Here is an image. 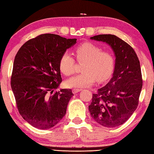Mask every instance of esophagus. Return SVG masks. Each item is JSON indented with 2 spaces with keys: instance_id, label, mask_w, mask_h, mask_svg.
Returning <instances> with one entry per match:
<instances>
[{
  "instance_id": "esophagus-1",
  "label": "esophagus",
  "mask_w": 154,
  "mask_h": 154,
  "mask_svg": "<svg viewBox=\"0 0 154 154\" xmlns=\"http://www.w3.org/2000/svg\"><path fill=\"white\" fill-rule=\"evenodd\" d=\"M81 91V89H73V93L75 94V93H77L78 92H79Z\"/></svg>"
}]
</instances>
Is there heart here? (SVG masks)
Returning a JSON list of instances; mask_svg holds the SVG:
<instances>
[{"instance_id":"1","label":"heart","mask_w":154,"mask_h":154,"mask_svg":"<svg viewBox=\"0 0 154 154\" xmlns=\"http://www.w3.org/2000/svg\"><path fill=\"white\" fill-rule=\"evenodd\" d=\"M77 59L85 62L81 71L83 73L74 75L65 81L69 88H83L91 87L96 80L103 82L107 80L112 74L115 67V58L112 53L91 43H85L76 49ZM75 61L69 52H65L61 57L59 68L65 75L73 73Z\"/></svg>"}]
</instances>
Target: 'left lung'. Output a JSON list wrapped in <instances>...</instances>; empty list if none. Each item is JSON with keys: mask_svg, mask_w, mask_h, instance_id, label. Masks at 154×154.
Segmentation results:
<instances>
[{"mask_svg": "<svg viewBox=\"0 0 154 154\" xmlns=\"http://www.w3.org/2000/svg\"><path fill=\"white\" fill-rule=\"evenodd\" d=\"M90 38L109 45L116 60L113 77L93 94L89 113L102 126L117 127L131 116L139 103L143 83L140 61L133 48L116 35H99Z\"/></svg>", "mask_w": 154, "mask_h": 154, "instance_id": "left-lung-1", "label": "left lung"}]
</instances>
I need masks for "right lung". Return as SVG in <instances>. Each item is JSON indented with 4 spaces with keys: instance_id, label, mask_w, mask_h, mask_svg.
<instances>
[{
    "instance_id": "add662e5",
    "label": "right lung",
    "mask_w": 154,
    "mask_h": 154,
    "mask_svg": "<svg viewBox=\"0 0 154 154\" xmlns=\"http://www.w3.org/2000/svg\"><path fill=\"white\" fill-rule=\"evenodd\" d=\"M77 38L43 34L24 44L15 56L11 88L18 110L33 127L48 129L65 116L71 89H60L59 61Z\"/></svg>"
}]
</instances>
